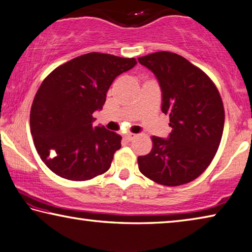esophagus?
I'll return each mask as SVG.
<instances>
[{
    "label": "esophagus",
    "mask_w": 252,
    "mask_h": 252,
    "mask_svg": "<svg viewBox=\"0 0 252 252\" xmlns=\"http://www.w3.org/2000/svg\"><path fill=\"white\" fill-rule=\"evenodd\" d=\"M135 137H137V135L133 134V133H127V134L125 135V139L126 141H132Z\"/></svg>",
    "instance_id": "esophagus-1"
}]
</instances>
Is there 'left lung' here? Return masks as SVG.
Listing matches in <instances>:
<instances>
[{
	"label": "left lung",
	"instance_id": "obj_1",
	"mask_svg": "<svg viewBox=\"0 0 252 252\" xmlns=\"http://www.w3.org/2000/svg\"><path fill=\"white\" fill-rule=\"evenodd\" d=\"M138 62L157 78L171 127L167 139L154 135L150 153L138 157L139 169L161 185L189 183L207 168L221 142L224 109L219 91L204 71L177 54L158 51Z\"/></svg>",
	"mask_w": 252,
	"mask_h": 252
}]
</instances>
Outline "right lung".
Segmentation results:
<instances>
[{
	"mask_svg": "<svg viewBox=\"0 0 252 252\" xmlns=\"http://www.w3.org/2000/svg\"><path fill=\"white\" fill-rule=\"evenodd\" d=\"M137 65L134 58L90 53L59 66L35 94L30 129L41 160L56 175L87 181L110 168L121 135L93 126L111 84Z\"/></svg>",
	"mask_w": 252,
	"mask_h": 252,
	"instance_id": "right-lung-1",
	"label": "right lung"
}]
</instances>
